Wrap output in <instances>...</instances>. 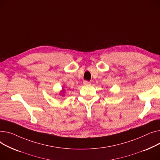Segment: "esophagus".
Instances as JSON below:
<instances>
[{"label": "esophagus", "instance_id": "34e87169", "mask_svg": "<svg viewBox=\"0 0 160 160\" xmlns=\"http://www.w3.org/2000/svg\"><path fill=\"white\" fill-rule=\"evenodd\" d=\"M83 84H84V85H90V82L88 81H84Z\"/></svg>", "mask_w": 160, "mask_h": 160}]
</instances>
